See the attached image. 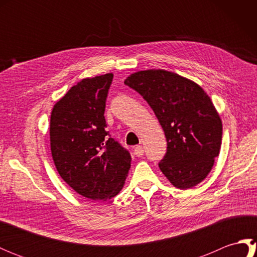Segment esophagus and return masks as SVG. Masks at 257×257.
<instances>
[{
    "label": "esophagus",
    "mask_w": 257,
    "mask_h": 257,
    "mask_svg": "<svg viewBox=\"0 0 257 257\" xmlns=\"http://www.w3.org/2000/svg\"><path fill=\"white\" fill-rule=\"evenodd\" d=\"M134 154H135V156H137V157H143L144 154H145L144 148L141 146H136L134 148Z\"/></svg>",
    "instance_id": "obj_1"
}]
</instances>
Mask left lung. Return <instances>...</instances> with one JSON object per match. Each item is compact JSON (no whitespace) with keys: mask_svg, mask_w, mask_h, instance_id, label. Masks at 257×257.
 Returning a JSON list of instances; mask_svg holds the SVG:
<instances>
[{"mask_svg":"<svg viewBox=\"0 0 257 257\" xmlns=\"http://www.w3.org/2000/svg\"><path fill=\"white\" fill-rule=\"evenodd\" d=\"M124 84L149 103L165 132L162 173L179 189L203 181L222 144V121L211 98L194 81L165 69L140 70Z\"/></svg>","mask_w":257,"mask_h":257,"instance_id":"left-lung-1","label":"left lung"}]
</instances>
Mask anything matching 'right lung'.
<instances>
[{"label": "right lung", "mask_w": 257, "mask_h": 257, "mask_svg": "<svg viewBox=\"0 0 257 257\" xmlns=\"http://www.w3.org/2000/svg\"><path fill=\"white\" fill-rule=\"evenodd\" d=\"M113 75L85 78L53 108L51 150L59 176L87 199L106 201L123 188L132 157L106 132V99Z\"/></svg>", "instance_id": "right-lung-1"}]
</instances>
